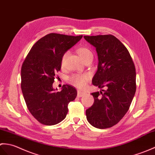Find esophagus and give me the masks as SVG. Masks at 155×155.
Instances as JSON below:
<instances>
[{"instance_id": "esophagus-1", "label": "esophagus", "mask_w": 155, "mask_h": 155, "mask_svg": "<svg viewBox=\"0 0 155 155\" xmlns=\"http://www.w3.org/2000/svg\"><path fill=\"white\" fill-rule=\"evenodd\" d=\"M84 94H85L84 92L81 91H80V90H78V97H81L82 96L84 95Z\"/></svg>"}]
</instances>
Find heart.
<instances>
[{
  "mask_svg": "<svg viewBox=\"0 0 155 155\" xmlns=\"http://www.w3.org/2000/svg\"><path fill=\"white\" fill-rule=\"evenodd\" d=\"M78 53L82 60L85 59V58H86L88 56H93V54L91 50L85 47L79 48L78 49ZM68 54L69 51H67V52H66L63 55L62 58H61V64H64ZM87 80L88 76L87 75L74 74L69 78V81H70V83L78 88H83L85 86V84H86V81H87Z\"/></svg>",
  "mask_w": 155,
  "mask_h": 155,
  "instance_id": "b5f03b06",
  "label": "heart"
}]
</instances>
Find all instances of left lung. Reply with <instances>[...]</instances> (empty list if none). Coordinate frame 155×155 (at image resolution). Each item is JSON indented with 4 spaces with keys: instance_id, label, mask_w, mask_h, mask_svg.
Listing matches in <instances>:
<instances>
[{
    "instance_id": "obj_1",
    "label": "left lung",
    "mask_w": 155,
    "mask_h": 155,
    "mask_svg": "<svg viewBox=\"0 0 155 155\" xmlns=\"http://www.w3.org/2000/svg\"><path fill=\"white\" fill-rule=\"evenodd\" d=\"M84 38L96 48L98 66L92 84L101 89L91 94L94 103L85 111L86 117L92 126L107 129L116 125L129 109L136 91L135 67L128 50L114 36Z\"/></svg>"
}]
</instances>
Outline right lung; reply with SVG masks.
Returning <instances> with one entry per match:
<instances>
[{"label": "right lung", "instance_id": "right-lung-1", "mask_svg": "<svg viewBox=\"0 0 155 155\" xmlns=\"http://www.w3.org/2000/svg\"><path fill=\"white\" fill-rule=\"evenodd\" d=\"M83 36L51 33L34 44L21 68V89L26 104L34 117L45 125H54L66 118L68 105L77 96L74 87L64 85L54 89L61 58Z\"/></svg>", "mask_w": 155, "mask_h": 155}]
</instances>
